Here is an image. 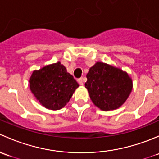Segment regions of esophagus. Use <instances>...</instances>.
Instances as JSON below:
<instances>
[{
    "instance_id": "34e87169",
    "label": "esophagus",
    "mask_w": 159,
    "mask_h": 159,
    "mask_svg": "<svg viewBox=\"0 0 159 159\" xmlns=\"http://www.w3.org/2000/svg\"><path fill=\"white\" fill-rule=\"evenodd\" d=\"M83 82H84V78L83 77H81V78H80V79H78V83H80V86H83V83H84Z\"/></svg>"
}]
</instances>
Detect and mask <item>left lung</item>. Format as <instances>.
I'll return each instance as SVG.
<instances>
[{
	"label": "left lung",
	"mask_w": 159,
	"mask_h": 159,
	"mask_svg": "<svg viewBox=\"0 0 159 159\" xmlns=\"http://www.w3.org/2000/svg\"><path fill=\"white\" fill-rule=\"evenodd\" d=\"M85 87L96 106L103 111L116 109L128 99L132 81L126 72L97 62L86 75Z\"/></svg>",
	"instance_id": "obj_1"
}]
</instances>
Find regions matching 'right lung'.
<instances>
[{
	"label": "right lung",
	"mask_w": 159,
	"mask_h": 159,
	"mask_svg": "<svg viewBox=\"0 0 159 159\" xmlns=\"http://www.w3.org/2000/svg\"><path fill=\"white\" fill-rule=\"evenodd\" d=\"M30 89L42 106L58 110L66 106L79 84L60 62L34 70L30 80Z\"/></svg>",
	"instance_id": "right-lung-1"
}]
</instances>
